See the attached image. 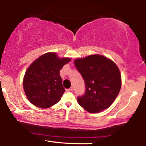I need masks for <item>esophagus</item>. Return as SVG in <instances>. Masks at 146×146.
<instances>
[{"instance_id": "obj_1", "label": "esophagus", "mask_w": 146, "mask_h": 146, "mask_svg": "<svg viewBox=\"0 0 146 146\" xmlns=\"http://www.w3.org/2000/svg\"><path fill=\"white\" fill-rule=\"evenodd\" d=\"M73 90V87H71L70 88H68V89H66V92H71Z\"/></svg>"}]
</instances>
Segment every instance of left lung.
Here are the masks:
<instances>
[{"mask_svg": "<svg viewBox=\"0 0 146 146\" xmlns=\"http://www.w3.org/2000/svg\"><path fill=\"white\" fill-rule=\"evenodd\" d=\"M84 80L86 90L79 96V104L95 113L108 108L118 95L121 86L119 68L111 60L102 55H91L74 61Z\"/></svg>", "mask_w": 146, "mask_h": 146, "instance_id": "obj_1", "label": "left lung"}]
</instances>
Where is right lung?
Wrapping results in <instances>:
<instances>
[{"label": "right lung", "mask_w": 146, "mask_h": 146, "mask_svg": "<svg viewBox=\"0 0 146 146\" xmlns=\"http://www.w3.org/2000/svg\"><path fill=\"white\" fill-rule=\"evenodd\" d=\"M71 61L56 53H45L29 66L23 79L25 95L32 104L41 108L58 103L64 93L60 71Z\"/></svg>", "instance_id": "1"}]
</instances>
